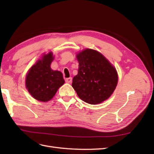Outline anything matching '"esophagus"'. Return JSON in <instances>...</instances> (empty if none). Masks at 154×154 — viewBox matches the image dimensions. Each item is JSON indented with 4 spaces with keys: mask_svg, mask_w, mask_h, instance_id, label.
Returning a JSON list of instances; mask_svg holds the SVG:
<instances>
[{
    "mask_svg": "<svg viewBox=\"0 0 154 154\" xmlns=\"http://www.w3.org/2000/svg\"><path fill=\"white\" fill-rule=\"evenodd\" d=\"M65 82L67 83H71L72 82V78L69 77V78H67L66 79H65Z\"/></svg>",
    "mask_w": 154,
    "mask_h": 154,
    "instance_id": "esophagus-1",
    "label": "esophagus"
}]
</instances>
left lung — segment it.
I'll return each mask as SVG.
<instances>
[{
  "mask_svg": "<svg viewBox=\"0 0 154 154\" xmlns=\"http://www.w3.org/2000/svg\"><path fill=\"white\" fill-rule=\"evenodd\" d=\"M78 74L72 87L84 102L97 104L108 99L115 90L118 74L115 67L99 51L85 49L77 54Z\"/></svg>",
  "mask_w": 154,
  "mask_h": 154,
  "instance_id": "1",
  "label": "left lung"
}]
</instances>
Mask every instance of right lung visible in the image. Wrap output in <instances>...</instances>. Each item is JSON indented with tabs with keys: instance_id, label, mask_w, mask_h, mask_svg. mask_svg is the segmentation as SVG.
Segmentation results:
<instances>
[{
	"instance_id": "1",
	"label": "right lung",
	"mask_w": 154,
	"mask_h": 154,
	"mask_svg": "<svg viewBox=\"0 0 154 154\" xmlns=\"http://www.w3.org/2000/svg\"><path fill=\"white\" fill-rule=\"evenodd\" d=\"M53 60L51 52L44 54L30 69L26 77V87L28 92L35 99L42 102L50 100L65 83L61 72L51 69Z\"/></svg>"
}]
</instances>
